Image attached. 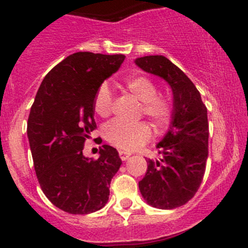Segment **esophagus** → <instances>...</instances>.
I'll use <instances>...</instances> for the list:
<instances>
[{
  "mask_svg": "<svg viewBox=\"0 0 248 248\" xmlns=\"http://www.w3.org/2000/svg\"><path fill=\"white\" fill-rule=\"evenodd\" d=\"M119 155H120V158H121L122 161H127V159L131 157V154H129V152H126V151H120Z\"/></svg>",
  "mask_w": 248,
  "mask_h": 248,
  "instance_id": "1",
  "label": "esophagus"
}]
</instances>
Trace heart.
Segmentation results:
<instances>
[{
	"instance_id": "heart-1",
	"label": "heart",
	"mask_w": 248,
	"mask_h": 248,
	"mask_svg": "<svg viewBox=\"0 0 248 248\" xmlns=\"http://www.w3.org/2000/svg\"><path fill=\"white\" fill-rule=\"evenodd\" d=\"M124 89L137 101L141 102L140 108L158 128L167 126L172 115V103L168 96L157 93L156 82L142 74H132L124 80ZM112 97L109 86L103 84L97 90L93 101V110L98 116L107 117L111 111ZM103 136L107 141L119 149L133 151L144 145L151 137L150 127L145 122L128 124L114 121L104 126Z\"/></svg>"
}]
</instances>
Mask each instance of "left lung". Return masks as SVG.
I'll list each match as a JSON object with an SVG mask.
<instances>
[{
    "instance_id": "8db88e82",
    "label": "left lung",
    "mask_w": 248,
    "mask_h": 248,
    "mask_svg": "<svg viewBox=\"0 0 248 248\" xmlns=\"http://www.w3.org/2000/svg\"><path fill=\"white\" fill-rule=\"evenodd\" d=\"M134 63L166 80L172 92L169 129L156 146L162 157L147 161L146 174L139 181L147 204L171 210L193 198L202 184L209 144L207 109L193 82L167 57L150 55Z\"/></svg>"
}]
</instances>
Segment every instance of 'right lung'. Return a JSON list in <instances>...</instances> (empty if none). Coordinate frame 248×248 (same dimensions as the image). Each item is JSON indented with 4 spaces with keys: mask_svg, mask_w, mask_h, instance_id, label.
I'll return each instance as SVG.
<instances>
[{
    "mask_svg": "<svg viewBox=\"0 0 248 248\" xmlns=\"http://www.w3.org/2000/svg\"><path fill=\"white\" fill-rule=\"evenodd\" d=\"M124 55L80 51L69 55L46 74L27 121L34 170L46 197L73 215L101 210L109 199L111 179L122 161L116 149L99 147L98 159L82 155L96 128L93 101Z\"/></svg>",
    "mask_w": 248,
    "mask_h": 248,
    "instance_id": "right-lung-1",
    "label": "right lung"
}]
</instances>
